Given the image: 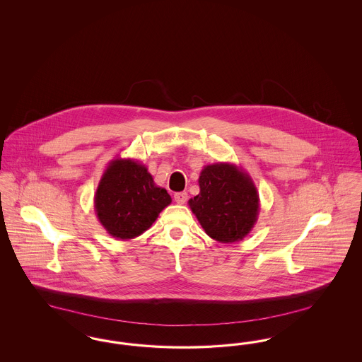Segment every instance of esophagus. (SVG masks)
Here are the masks:
<instances>
[{
	"mask_svg": "<svg viewBox=\"0 0 362 362\" xmlns=\"http://www.w3.org/2000/svg\"><path fill=\"white\" fill-rule=\"evenodd\" d=\"M173 198H175V202H176V204H179V205H185V204H186V201H187V192H185V191H182V192H176V194L173 195Z\"/></svg>",
	"mask_w": 362,
	"mask_h": 362,
	"instance_id": "esophagus-1",
	"label": "esophagus"
}]
</instances>
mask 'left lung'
Listing matches in <instances>:
<instances>
[{
	"label": "left lung",
	"instance_id": "obj_1",
	"mask_svg": "<svg viewBox=\"0 0 362 362\" xmlns=\"http://www.w3.org/2000/svg\"><path fill=\"white\" fill-rule=\"evenodd\" d=\"M199 194L189 206L199 224L214 240L240 241L258 220L259 194L251 176L230 163L205 165L201 171Z\"/></svg>",
	"mask_w": 362,
	"mask_h": 362
}]
</instances>
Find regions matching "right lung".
<instances>
[{
    "label": "right lung",
    "mask_w": 362,
    "mask_h": 362,
    "mask_svg": "<svg viewBox=\"0 0 362 362\" xmlns=\"http://www.w3.org/2000/svg\"><path fill=\"white\" fill-rule=\"evenodd\" d=\"M171 202V195L156 186L148 168L132 158H114L95 192L98 220L119 240L142 235Z\"/></svg>",
    "instance_id": "add662e5"
}]
</instances>
